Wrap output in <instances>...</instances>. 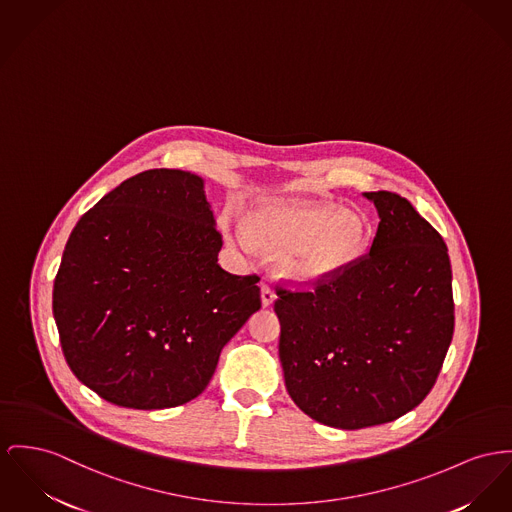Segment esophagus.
Instances as JSON below:
<instances>
[{"label":"esophagus","instance_id":"esophagus-1","mask_svg":"<svg viewBox=\"0 0 512 512\" xmlns=\"http://www.w3.org/2000/svg\"><path fill=\"white\" fill-rule=\"evenodd\" d=\"M260 289H262V305L264 307H272L273 301H275V291H273L268 283H262Z\"/></svg>","mask_w":512,"mask_h":512}]
</instances>
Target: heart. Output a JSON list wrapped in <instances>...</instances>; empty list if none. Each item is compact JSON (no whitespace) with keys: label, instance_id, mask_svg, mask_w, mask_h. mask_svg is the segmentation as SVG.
<instances>
[{"label":"heart","instance_id":"obj_1","mask_svg":"<svg viewBox=\"0 0 512 512\" xmlns=\"http://www.w3.org/2000/svg\"><path fill=\"white\" fill-rule=\"evenodd\" d=\"M248 244L279 255L281 273L301 285H320L347 272L365 252L369 221L334 202L266 200L242 219Z\"/></svg>","mask_w":512,"mask_h":512}]
</instances>
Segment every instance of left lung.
Returning a JSON list of instances; mask_svg holds the SVG:
<instances>
[{
	"label": "left lung",
	"instance_id": "8db88e82",
	"mask_svg": "<svg viewBox=\"0 0 512 512\" xmlns=\"http://www.w3.org/2000/svg\"><path fill=\"white\" fill-rule=\"evenodd\" d=\"M363 196L380 219L369 254L314 291L277 289L273 305L291 400L314 421L347 431L419 406L454 332L443 237L406 198Z\"/></svg>",
	"mask_w": 512,
	"mask_h": 512
}]
</instances>
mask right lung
<instances>
[{
  "label": "right lung",
  "instance_id": "obj_1",
  "mask_svg": "<svg viewBox=\"0 0 512 512\" xmlns=\"http://www.w3.org/2000/svg\"><path fill=\"white\" fill-rule=\"evenodd\" d=\"M223 246L194 172H139L69 235L52 308L71 373L110 404L182 406L262 307L258 275L217 264Z\"/></svg>",
  "mask_w": 512,
  "mask_h": 512
}]
</instances>
